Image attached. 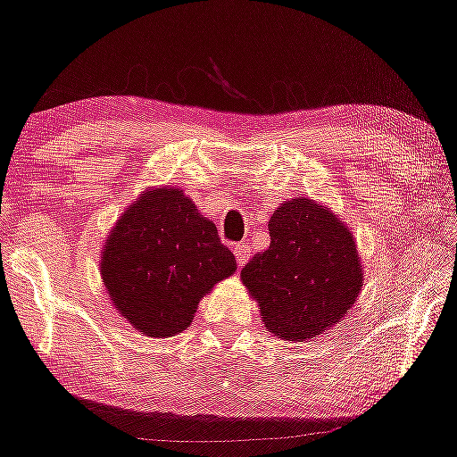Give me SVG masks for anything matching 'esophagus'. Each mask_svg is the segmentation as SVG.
<instances>
[{"mask_svg": "<svg viewBox=\"0 0 457 457\" xmlns=\"http://www.w3.org/2000/svg\"><path fill=\"white\" fill-rule=\"evenodd\" d=\"M233 253H235V258H237V264L245 266L247 260H249V255H252V249H249L247 245H241V243H237V245L233 247Z\"/></svg>", "mask_w": 457, "mask_h": 457, "instance_id": "1", "label": "esophagus"}]
</instances>
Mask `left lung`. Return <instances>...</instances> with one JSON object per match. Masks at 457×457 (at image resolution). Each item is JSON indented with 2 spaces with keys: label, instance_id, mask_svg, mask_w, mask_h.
I'll return each instance as SVG.
<instances>
[{
  "label": "left lung",
  "instance_id": "obj_1",
  "mask_svg": "<svg viewBox=\"0 0 457 457\" xmlns=\"http://www.w3.org/2000/svg\"><path fill=\"white\" fill-rule=\"evenodd\" d=\"M270 247L255 253L241 280L268 333L310 341L341 322L364 285L352 228L310 197L287 199L268 222Z\"/></svg>",
  "mask_w": 457,
  "mask_h": 457
}]
</instances>
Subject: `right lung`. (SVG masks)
I'll return each mask as SVG.
<instances>
[{"instance_id": "1", "label": "right lung", "mask_w": 457, "mask_h": 457, "mask_svg": "<svg viewBox=\"0 0 457 457\" xmlns=\"http://www.w3.org/2000/svg\"><path fill=\"white\" fill-rule=\"evenodd\" d=\"M102 280L118 314L145 337L189 327L204 295L237 270L210 218L177 187H147L102 247Z\"/></svg>"}]
</instances>
